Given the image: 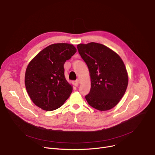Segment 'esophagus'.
Listing matches in <instances>:
<instances>
[{
  "label": "esophagus",
  "instance_id": "obj_1",
  "mask_svg": "<svg viewBox=\"0 0 155 155\" xmlns=\"http://www.w3.org/2000/svg\"><path fill=\"white\" fill-rule=\"evenodd\" d=\"M79 81L78 79V80H76V81H75L73 83L74 85L75 86H78V85H79Z\"/></svg>",
  "mask_w": 155,
  "mask_h": 155
}]
</instances>
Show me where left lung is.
Masks as SVG:
<instances>
[{
    "mask_svg": "<svg viewBox=\"0 0 155 155\" xmlns=\"http://www.w3.org/2000/svg\"><path fill=\"white\" fill-rule=\"evenodd\" d=\"M79 54L86 62L91 78V90L86 100L91 107L105 111L116 106L128 85V75L121 58L102 44H79Z\"/></svg>",
    "mask_w": 155,
    "mask_h": 155,
    "instance_id": "left-lung-1",
    "label": "left lung"
}]
</instances>
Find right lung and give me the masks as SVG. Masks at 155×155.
Returning a JSON list of instances; mask_svg holds the SVG:
<instances>
[{
  "mask_svg": "<svg viewBox=\"0 0 155 155\" xmlns=\"http://www.w3.org/2000/svg\"><path fill=\"white\" fill-rule=\"evenodd\" d=\"M76 52L69 43H54L42 50L29 63L25 83L34 104L46 111L61 107L72 87L65 79L64 65Z\"/></svg>",
  "mask_w": 155,
  "mask_h": 155,
  "instance_id": "1",
  "label": "right lung"
}]
</instances>
